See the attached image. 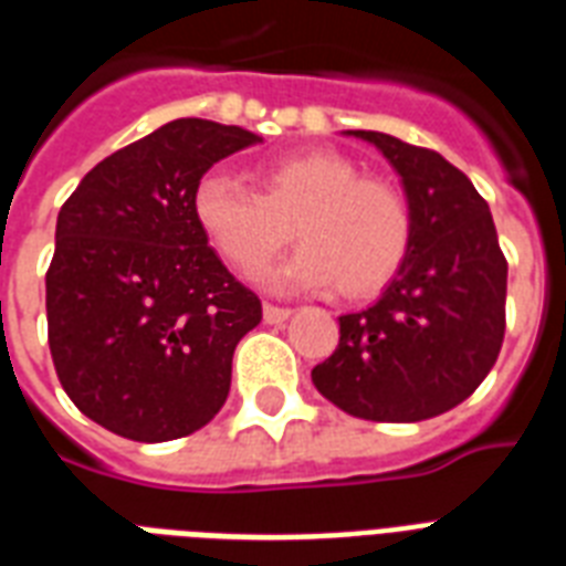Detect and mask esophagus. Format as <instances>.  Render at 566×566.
<instances>
[{
    "instance_id": "obj_1",
    "label": "esophagus",
    "mask_w": 566,
    "mask_h": 566,
    "mask_svg": "<svg viewBox=\"0 0 566 566\" xmlns=\"http://www.w3.org/2000/svg\"><path fill=\"white\" fill-rule=\"evenodd\" d=\"M291 314V308H279V305H270V302L264 305V323H270V326H279V323H284Z\"/></svg>"
}]
</instances>
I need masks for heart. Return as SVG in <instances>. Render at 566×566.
I'll list each match as a JSON object with an SVG mask.
<instances>
[{
    "label": "heart",
    "mask_w": 566,
    "mask_h": 566,
    "mask_svg": "<svg viewBox=\"0 0 566 566\" xmlns=\"http://www.w3.org/2000/svg\"><path fill=\"white\" fill-rule=\"evenodd\" d=\"M261 193L222 170L196 181L193 220L217 255L240 273L284 247H302L266 270L273 291H317L337 282L349 300L381 291L411 252L413 217L399 188L364 179L346 155L300 153L258 167Z\"/></svg>",
    "instance_id": "b5f03b06"
}]
</instances>
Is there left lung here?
Segmentation results:
<instances>
[{
    "mask_svg": "<svg viewBox=\"0 0 566 566\" xmlns=\"http://www.w3.org/2000/svg\"><path fill=\"white\" fill-rule=\"evenodd\" d=\"M344 135L376 146L396 170L413 240L370 308L340 317V344L311 378L361 420H429L464 402L496 364L509 264L491 208L443 155L381 132Z\"/></svg>",
    "mask_w": 566,
    "mask_h": 566,
    "instance_id": "left-lung-1",
    "label": "left lung"
}]
</instances>
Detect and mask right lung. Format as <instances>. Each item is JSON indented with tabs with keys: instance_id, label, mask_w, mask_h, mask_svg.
I'll list each match as a JSON object with an SVG mask.
<instances>
[{
	"instance_id": "add662e5",
	"label": "right lung",
	"mask_w": 566,
	"mask_h": 566,
	"mask_svg": "<svg viewBox=\"0 0 566 566\" xmlns=\"http://www.w3.org/2000/svg\"><path fill=\"white\" fill-rule=\"evenodd\" d=\"M261 135L181 117L108 155L57 213L49 349L75 408L140 443L193 434L220 411L231 355L261 302L193 220L196 181Z\"/></svg>"
}]
</instances>
